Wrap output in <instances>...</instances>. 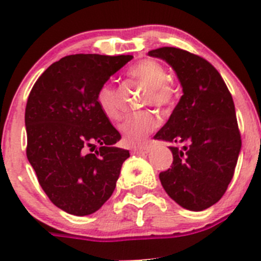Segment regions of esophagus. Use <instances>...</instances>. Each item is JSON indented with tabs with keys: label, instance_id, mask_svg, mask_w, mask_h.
Returning a JSON list of instances; mask_svg holds the SVG:
<instances>
[{
	"label": "esophagus",
	"instance_id": "obj_1",
	"mask_svg": "<svg viewBox=\"0 0 261 261\" xmlns=\"http://www.w3.org/2000/svg\"><path fill=\"white\" fill-rule=\"evenodd\" d=\"M131 152H133L134 155H144V154H147V152H149V147L147 146L134 147V149L131 150Z\"/></svg>",
	"mask_w": 261,
	"mask_h": 261
}]
</instances>
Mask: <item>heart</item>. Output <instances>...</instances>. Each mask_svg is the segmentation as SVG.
I'll return each mask as SVG.
<instances>
[{"label":"heart","mask_w":261,"mask_h":261,"mask_svg":"<svg viewBox=\"0 0 261 261\" xmlns=\"http://www.w3.org/2000/svg\"><path fill=\"white\" fill-rule=\"evenodd\" d=\"M127 75L146 87L144 105L156 109H169L175 99L174 87L168 81V72L163 64L152 59H144L127 70ZM97 105L110 120L121 117L120 94L114 84L103 83L97 92ZM159 126V118L149 111L131 115L120 125V133L126 145L138 146Z\"/></svg>","instance_id":"obj_1"}]
</instances>
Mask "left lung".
Returning <instances> with one entry per match:
<instances>
[{
  "label": "left lung",
  "mask_w": 261,
  "mask_h": 261,
  "mask_svg": "<svg viewBox=\"0 0 261 261\" xmlns=\"http://www.w3.org/2000/svg\"><path fill=\"white\" fill-rule=\"evenodd\" d=\"M149 55L165 60L183 88L169 120L154 136L173 144L172 168L160 173V181L183 208L203 211L225 194L240 154L232 96L217 69L198 55L170 46Z\"/></svg>",
  "instance_id": "left-lung-1"
}]
</instances>
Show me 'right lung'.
<instances>
[{
	"mask_svg": "<svg viewBox=\"0 0 261 261\" xmlns=\"http://www.w3.org/2000/svg\"><path fill=\"white\" fill-rule=\"evenodd\" d=\"M131 59L133 55H68L53 63L29 94L26 155L50 201L70 215L98 211L130 156L128 150L114 146L121 135L96 97L99 87Z\"/></svg>",
	"mask_w": 261,
	"mask_h": 261,
	"instance_id": "1",
	"label": "right lung"
}]
</instances>
